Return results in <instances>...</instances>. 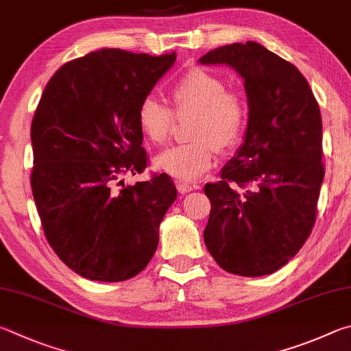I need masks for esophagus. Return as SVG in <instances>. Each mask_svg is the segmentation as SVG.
<instances>
[{
  "instance_id": "34e87169",
  "label": "esophagus",
  "mask_w": 351,
  "mask_h": 351,
  "mask_svg": "<svg viewBox=\"0 0 351 351\" xmlns=\"http://www.w3.org/2000/svg\"><path fill=\"white\" fill-rule=\"evenodd\" d=\"M195 188H197V186H191V185H188V183H179V185H177V191H179L180 194H188Z\"/></svg>"
}]
</instances>
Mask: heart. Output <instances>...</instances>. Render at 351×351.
<instances>
[{
	"instance_id": "b5f03b06",
	"label": "heart",
	"mask_w": 351,
	"mask_h": 351,
	"mask_svg": "<svg viewBox=\"0 0 351 351\" xmlns=\"http://www.w3.org/2000/svg\"><path fill=\"white\" fill-rule=\"evenodd\" d=\"M176 112H195L191 143L177 145L160 154L156 166L182 182L200 179L217 162V147L226 149L241 138L247 108L236 92L226 90L223 80L204 69L186 72L171 88ZM174 114L156 97H146L137 110V121L145 137L162 145L169 137Z\"/></svg>"
}]
</instances>
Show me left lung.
I'll use <instances>...</instances> for the list:
<instances>
[{
  "label": "left lung",
  "instance_id": "1",
  "mask_svg": "<svg viewBox=\"0 0 351 351\" xmlns=\"http://www.w3.org/2000/svg\"><path fill=\"white\" fill-rule=\"evenodd\" d=\"M199 63L232 67L250 108L243 143L220 180L205 185V245L225 271L271 274L298 254L316 220L325 174L319 104L298 67L259 43L217 47Z\"/></svg>",
  "mask_w": 351,
  "mask_h": 351
}]
</instances>
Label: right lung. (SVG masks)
<instances>
[{
    "mask_svg": "<svg viewBox=\"0 0 351 351\" xmlns=\"http://www.w3.org/2000/svg\"><path fill=\"white\" fill-rule=\"evenodd\" d=\"M174 61L176 52H90L53 73L35 110L36 210L49 245L86 279H131L156 253L160 222L177 197L174 183L160 174L115 185L146 168L137 110Z\"/></svg>",
    "mask_w": 351,
    "mask_h": 351,
    "instance_id": "1",
    "label": "right lung"
}]
</instances>
